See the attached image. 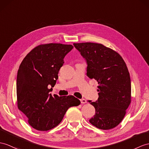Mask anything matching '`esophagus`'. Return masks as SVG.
Listing matches in <instances>:
<instances>
[{
	"label": "esophagus",
	"mask_w": 149,
	"mask_h": 149,
	"mask_svg": "<svg viewBox=\"0 0 149 149\" xmlns=\"http://www.w3.org/2000/svg\"><path fill=\"white\" fill-rule=\"evenodd\" d=\"M80 101H81V104H85V103H86V100L85 99H81Z\"/></svg>",
	"instance_id": "esophagus-1"
}]
</instances>
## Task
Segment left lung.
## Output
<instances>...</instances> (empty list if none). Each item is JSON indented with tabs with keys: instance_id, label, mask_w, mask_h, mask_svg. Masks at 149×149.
<instances>
[{
	"instance_id": "left-lung-1",
	"label": "left lung",
	"mask_w": 149,
	"mask_h": 149,
	"mask_svg": "<svg viewBox=\"0 0 149 149\" xmlns=\"http://www.w3.org/2000/svg\"><path fill=\"white\" fill-rule=\"evenodd\" d=\"M86 61V74L98 82L99 98L88 100L95 109L89 121L97 128L107 130L121 122L131 103V79L126 64L119 54L97 43H74Z\"/></svg>"
}]
</instances>
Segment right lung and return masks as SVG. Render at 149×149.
<instances>
[{
	"instance_id": "right-lung-1",
	"label": "right lung",
	"mask_w": 149,
	"mask_h": 149,
	"mask_svg": "<svg viewBox=\"0 0 149 149\" xmlns=\"http://www.w3.org/2000/svg\"><path fill=\"white\" fill-rule=\"evenodd\" d=\"M72 48V45L61 43L39 45L20 64L16 81L17 107L28 124L38 131L55 128L69 108L81 103L73 95L52 97L49 93V86L56 85L64 58Z\"/></svg>"
}]
</instances>
